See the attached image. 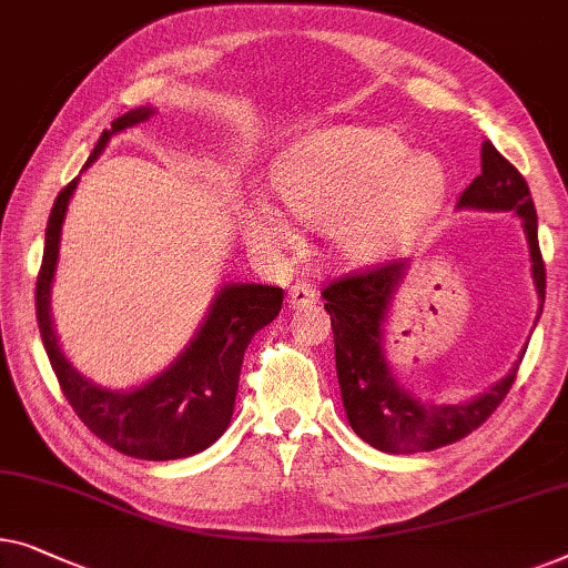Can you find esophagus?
<instances>
[{"label": "esophagus", "instance_id": "obj_1", "mask_svg": "<svg viewBox=\"0 0 568 568\" xmlns=\"http://www.w3.org/2000/svg\"><path fill=\"white\" fill-rule=\"evenodd\" d=\"M317 300V292L315 286L307 284V282H297L290 286V294H286V302L292 304V307H307V304H312Z\"/></svg>", "mask_w": 568, "mask_h": 568}]
</instances>
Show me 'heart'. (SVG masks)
Here are the masks:
<instances>
[{
    "label": "heart",
    "mask_w": 568,
    "mask_h": 568,
    "mask_svg": "<svg viewBox=\"0 0 568 568\" xmlns=\"http://www.w3.org/2000/svg\"><path fill=\"white\" fill-rule=\"evenodd\" d=\"M271 186L290 215L325 227L341 256L368 261L399 248L438 215L448 176L438 159L413 153L392 130L335 125L286 148ZM243 225L261 251L297 241L290 220L264 202L245 210Z\"/></svg>",
    "instance_id": "heart-1"
}]
</instances>
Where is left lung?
<instances>
[{"label": "left lung", "mask_w": 568, "mask_h": 568, "mask_svg": "<svg viewBox=\"0 0 568 568\" xmlns=\"http://www.w3.org/2000/svg\"><path fill=\"white\" fill-rule=\"evenodd\" d=\"M458 207L513 210L523 217L530 245L532 282L544 310L546 266L540 256L538 217L530 189L520 171L489 141L481 143V174L458 196ZM405 268L407 261H386L374 268L333 278L323 290L325 310L331 312L335 372H338L345 415L368 446L386 454H423L462 440L464 435L489 420V415L513 389L517 376L515 366L503 382L464 405H425L402 389L384 358V323Z\"/></svg>", "instance_id": "1"}]
</instances>
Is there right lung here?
Listing matches in <instances>:
<instances>
[{
    "label": "right lung",
    "mask_w": 568,
    "mask_h": 568,
    "mask_svg": "<svg viewBox=\"0 0 568 568\" xmlns=\"http://www.w3.org/2000/svg\"><path fill=\"white\" fill-rule=\"evenodd\" d=\"M153 114L138 106L112 122L97 141L87 166L104 151L106 141L120 130L133 128ZM79 176L55 196L45 227L43 264L36 282V315L40 338L51 361L61 392L79 420L106 446L143 462H171L200 454L225 433L233 417L243 353L256 331L268 325L282 310L284 292L264 284H227L215 302L196 338L171 364L133 392H112L84 379L61 353L51 323V282L59 261L61 223Z\"/></svg>",
    "instance_id": "obj_1"
}]
</instances>
